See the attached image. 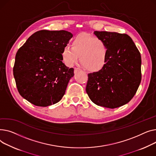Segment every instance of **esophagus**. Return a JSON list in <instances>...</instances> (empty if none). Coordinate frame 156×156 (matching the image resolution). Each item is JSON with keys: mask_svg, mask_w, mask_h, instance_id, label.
<instances>
[{"mask_svg": "<svg viewBox=\"0 0 156 156\" xmlns=\"http://www.w3.org/2000/svg\"><path fill=\"white\" fill-rule=\"evenodd\" d=\"M80 70V69L79 68H74V73H77V72H79Z\"/></svg>", "mask_w": 156, "mask_h": 156, "instance_id": "obj_1", "label": "esophagus"}]
</instances>
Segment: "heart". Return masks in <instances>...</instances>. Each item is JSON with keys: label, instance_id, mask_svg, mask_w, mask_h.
<instances>
[{"label": "heart", "instance_id": "b5f03b06", "mask_svg": "<svg viewBox=\"0 0 156 156\" xmlns=\"http://www.w3.org/2000/svg\"><path fill=\"white\" fill-rule=\"evenodd\" d=\"M109 48L100 38L86 33H80L73 38L72 47H66L62 51L63 61L71 67L79 60L86 69L96 72L102 69L107 62Z\"/></svg>", "mask_w": 156, "mask_h": 156}]
</instances>
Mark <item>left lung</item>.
I'll return each instance as SVG.
<instances>
[{
	"label": "left lung",
	"mask_w": 156,
	"mask_h": 156,
	"mask_svg": "<svg viewBox=\"0 0 156 156\" xmlns=\"http://www.w3.org/2000/svg\"><path fill=\"white\" fill-rule=\"evenodd\" d=\"M94 34L106 43L109 54L102 69L88 74L86 93L98 106H122L133 98L140 84V53L126 34L98 31Z\"/></svg>",
	"instance_id": "8db88e82"
}]
</instances>
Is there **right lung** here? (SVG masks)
<instances>
[{
  "instance_id": "1",
  "label": "right lung",
  "mask_w": 156,
  "mask_h": 156,
  "mask_svg": "<svg viewBox=\"0 0 156 156\" xmlns=\"http://www.w3.org/2000/svg\"><path fill=\"white\" fill-rule=\"evenodd\" d=\"M72 34L65 30H41L33 34L16 53L13 75L20 95L35 106L55 104L65 94L74 76L62 51Z\"/></svg>"
}]
</instances>
